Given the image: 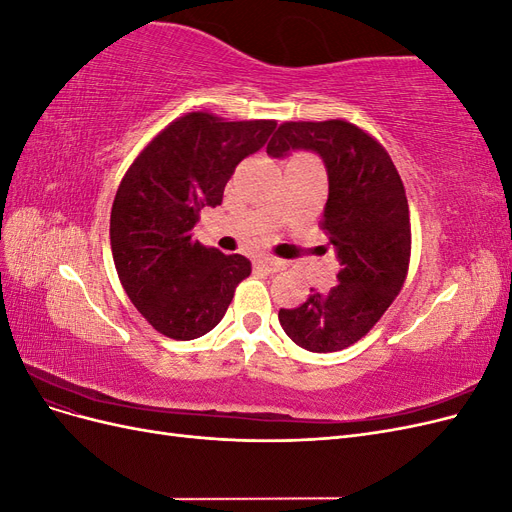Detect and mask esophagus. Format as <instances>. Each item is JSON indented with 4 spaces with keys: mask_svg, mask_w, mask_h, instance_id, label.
Masks as SVG:
<instances>
[{
    "mask_svg": "<svg viewBox=\"0 0 512 512\" xmlns=\"http://www.w3.org/2000/svg\"><path fill=\"white\" fill-rule=\"evenodd\" d=\"M258 265H260L262 269H267L269 273H277V271H282V269H284V262H282V260H277V258H269V256L260 258V260H258Z\"/></svg>",
    "mask_w": 512,
    "mask_h": 512,
    "instance_id": "34e87169",
    "label": "esophagus"
}]
</instances>
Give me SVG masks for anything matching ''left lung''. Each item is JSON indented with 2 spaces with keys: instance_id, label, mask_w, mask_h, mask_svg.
Masks as SVG:
<instances>
[{
  "instance_id": "obj_1",
  "label": "left lung",
  "mask_w": 512,
  "mask_h": 512,
  "mask_svg": "<svg viewBox=\"0 0 512 512\" xmlns=\"http://www.w3.org/2000/svg\"><path fill=\"white\" fill-rule=\"evenodd\" d=\"M290 149H312L327 166L320 230L342 269L329 292L314 290L277 318L297 346L337 352L374 329L404 288L412 250L408 198L386 149L346 119L284 121L267 153L284 158Z\"/></svg>"
}]
</instances>
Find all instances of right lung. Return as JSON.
Returning <instances> with one entry per match:
<instances>
[{
	"mask_svg": "<svg viewBox=\"0 0 512 512\" xmlns=\"http://www.w3.org/2000/svg\"><path fill=\"white\" fill-rule=\"evenodd\" d=\"M273 119L228 121L207 111L170 121L123 175L111 209L119 282L158 333L188 342L209 333L252 273L241 254L200 245V209L222 205L237 164L275 130Z\"/></svg>",
	"mask_w": 512,
	"mask_h": 512,
	"instance_id": "right-lung-1",
	"label": "right lung"
}]
</instances>
